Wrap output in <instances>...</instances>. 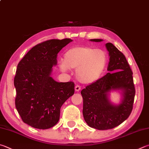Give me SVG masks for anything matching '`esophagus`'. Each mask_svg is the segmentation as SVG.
Wrapping results in <instances>:
<instances>
[{"mask_svg": "<svg viewBox=\"0 0 149 149\" xmlns=\"http://www.w3.org/2000/svg\"><path fill=\"white\" fill-rule=\"evenodd\" d=\"M81 90V86L79 85H76L75 86V91L76 92L79 91Z\"/></svg>", "mask_w": 149, "mask_h": 149, "instance_id": "esophagus-1", "label": "esophagus"}]
</instances>
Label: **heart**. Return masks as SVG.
Instances as JSON below:
<instances>
[{
  "mask_svg": "<svg viewBox=\"0 0 149 149\" xmlns=\"http://www.w3.org/2000/svg\"><path fill=\"white\" fill-rule=\"evenodd\" d=\"M107 63L106 53L100 49L87 45H78L64 53L63 62L59 63L63 71L76 69V77L80 82L92 83L98 80Z\"/></svg>",
  "mask_w": 149,
  "mask_h": 149,
  "instance_id": "obj_1",
  "label": "heart"
}]
</instances>
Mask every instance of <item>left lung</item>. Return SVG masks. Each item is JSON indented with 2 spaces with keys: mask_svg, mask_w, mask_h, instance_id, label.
Returning <instances> with one entry per match:
<instances>
[{
  "mask_svg": "<svg viewBox=\"0 0 149 149\" xmlns=\"http://www.w3.org/2000/svg\"><path fill=\"white\" fill-rule=\"evenodd\" d=\"M91 41L99 42L102 40ZM105 46L110 56L107 66L109 72L81 92L84 119L91 128L100 130L112 129L128 118L136 94L133 72L125 56L111 43H107ZM114 90L123 91V98L118 105L111 104L108 98L109 93Z\"/></svg>",
  "mask_w": 149,
  "mask_h": 149,
  "instance_id": "left-lung-1",
  "label": "left lung"
}]
</instances>
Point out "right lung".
<instances>
[{"mask_svg": "<svg viewBox=\"0 0 149 149\" xmlns=\"http://www.w3.org/2000/svg\"><path fill=\"white\" fill-rule=\"evenodd\" d=\"M72 40L53 39L32 47L19 63L14 77L15 107L24 123L48 129L60 118L61 107L74 94V83H58L51 77L57 54Z\"/></svg>", "mask_w": 149, "mask_h": 149, "instance_id": "right-lung-1", "label": "right lung"}]
</instances>
